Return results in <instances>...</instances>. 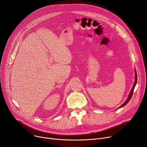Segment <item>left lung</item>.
<instances>
[{
  "label": "left lung",
  "instance_id": "left-lung-1",
  "mask_svg": "<svg viewBox=\"0 0 147 147\" xmlns=\"http://www.w3.org/2000/svg\"><path fill=\"white\" fill-rule=\"evenodd\" d=\"M136 73H135V83H134V85H133V87H132V90H131V92H130V94H129V97H128V98H127V99L126 100V101L123 103V104L120 107H120H122L123 106H125L127 103L130 101V100L131 99V98H132V94H133V92H134V88H135V85H136V82H137V74H136V72H135Z\"/></svg>",
  "mask_w": 147,
  "mask_h": 147
}]
</instances>
